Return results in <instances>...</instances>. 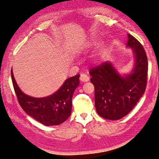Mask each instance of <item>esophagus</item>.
<instances>
[{
  "label": "esophagus",
  "mask_w": 159,
  "mask_h": 159,
  "mask_svg": "<svg viewBox=\"0 0 159 159\" xmlns=\"http://www.w3.org/2000/svg\"><path fill=\"white\" fill-rule=\"evenodd\" d=\"M80 80H81L82 82H88L89 80V77L86 74H81L80 77Z\"/></svg>",
  "instance_id": "1"
}]
</instances>
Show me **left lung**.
Here are the masks:
<instances>
[{
    "label": "left lung",
    "instance_id": "8db88e82",
    "mask_svg": "<svg viewBox=\"0 0 159 159\" xmlns=\"http://www.w3.org/2000/svg\"><path fill=\"white\" fill-rule=\"evenodd\" d=\"M127 36L126 46L133 48L136 60L131 74L121 76L109 62L89 70L96 110L100 116L109 120L127 115L144 93L147 84L148 60L144 48L134 36Z\"/></svg>",
    "mask_w": 159,
    "mask_h": 159
}]
</instances>
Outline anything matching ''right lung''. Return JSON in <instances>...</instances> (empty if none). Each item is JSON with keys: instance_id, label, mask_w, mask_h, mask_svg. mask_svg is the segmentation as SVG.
Wrapping results in <instances>:
<instances>
[{"instance_id": "add662e5", "label": "right lung", "mask_w": 159, "mask_h": 159, "mask_svg": "<svg viewBox=\"0 0 159 159\" xmlns=\"http://www.w3.org/2000/svg\"><path fill=\"white\" fill-rule=\"evenodd\" d=\"M80 76L77 75L68 78L62 87L50 96L34 98L21 91L11 70L12 82L22 109L28 115L45 126L59 125L69 118L72 110V95L79 86Z\"/></svg>"}]
</instances>
